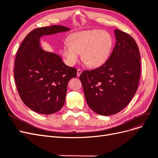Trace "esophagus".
<instances>
[{"label":"esophagus","instance_id":"1","mask_svg":"<svg viewBox=\"0 0 158 158\" xmlns=\"http://www.w3.org/2000/svg\"><path fill=\"white\" fill-rule=\"evenodd\" d=\"M82 70H80V69H78L77 70V76H78V77L80 76L81 73H82Z\"/></svg>","mask_w":158,"mask_h":158}]
</instances>
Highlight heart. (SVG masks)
<instances>
[{"instance_id": "b5f03b06", "label": "heart", "mask_w": 158, "mask_h": 158, "mask_svg": "<svg viewBox=\"0 0 158 158\" xmlns=\"http://www.w3.org/2000/svg\"><path fill=\"white\" fill-rule=\"evenodd\" d=\"M69 42L61 47V53L70 66L79 60L80 54L89 66L98 68L109 59L113 47V39L106 31L91 30L76 32L70 35Z\"/></svg>"}]
</instances>
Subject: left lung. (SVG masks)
Listing matches in <instances>:
<instances>
[{
  "instance_id": "obj_1",
  "label": "left lung",
  "mask_w": 158,
  "mask_h": 158,
  "mask_svg": "<svg viewBox=\"0 0 158 158\" xmlns=\"http://www.w3.org/2000/svg\"><path fill=\"white\" fill-rule=\"evenodd\" d=\"M116 44L107 61L80 76L85 100L94 112L109 116L130 103L138 89L140 55L135 40L119 30H114Z\"/></svg>"
}]
</instances>
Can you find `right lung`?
Segmentation results:
<instances>
[{"label":"right lung","mask_w":158,"mask_h":158,"mask_svg":"<svg viewBox=\"0 0 158 158\" xmlns=\"http://www.w3.org/2000/svg\"><path fill=\"white\" fill-rule=\"evenodd\" d=\"M69 30L57 25L37 28L28 33L19 47L14 80L22 102L36 113L51 114L59 111L65 102L69 81L77 73L59 55L43 49L40 38Z\"/></svg>","instance_id":"add662e5"}]
</instances>
